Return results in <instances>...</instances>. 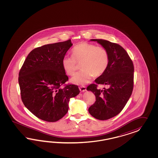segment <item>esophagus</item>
<instances>
[{
  "label": "esophagus",
  "mask_w": 158,
  "mask_h": 158,
  "mask_svg": "<svg viewBox=\"0 0 158 158\" xmlns=\"http://www.w3.org/2000/svg\"><path fill=\"white\" fill-rule=\"evenodd\" d=\"M79 90L81 92H84V91H86V87L84 86H80L79 87Z\"/></svg>",
  "instance_id": "obj_1"
}]
</instances>
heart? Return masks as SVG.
<instances>
[{
	"label": "heart",
	"mask_w": 158,
	"mask_h": 158,
	"mask_svg": "<svg viewBox=\"0 0 158 158\" xmlns=\"http://www.w3.org/2000/svg\"><path fill=\"white\" fill-rule=\"evenodd\" d=\"M72 57L65 56L62 58V68L69 76L77 71V63H81L80 71L72 77L71 81L77 85H84L91 81L92 77L103 74L109 64L110 56L106 49L102 46L87 42L77 44L71 51Z\"/></svg>",
	"instance_id": "b5f03b06"
}]
</instances>
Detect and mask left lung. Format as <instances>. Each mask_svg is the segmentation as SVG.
Masks as SVG:
<instances>
[{
    "instance_id": "1",
    "label": "left lung",
    "mask_w": 158,
    "mask_h": 158,
    "mask_svg": "<svg viewBox=\"0 0 158 158\" xmlns=\"http://www.w3.org/2000/svg\"><path fill=\"white\" fill-rule=\"evenodd\" d=\"M105 48L110 61L106 71L95 80L96 83L87 90L96 96V101L89 108L90 114L97 119L104 120L118 115L132 94L134 85V65L129 54L119 44L102 39H91ZM107 86L102 90L98 85Z\"/></svg>"
}]
</instances>
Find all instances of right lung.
<instances>
[{
  "label": "right lung",
  "instance_id": "obj_1",
  "mask_svg": "<svg viewBox=\"0 0 158 158\" xmlns=\"http://www.w3.org/2000/svg\"><path fill=\"white\" fill-rule=\"evenodd\" d=\"M72 46L70 39L32 50L19 72L21 100L35 116L44 121L61 119L68 110V102L79 93L78 86L64 85L68 77L62 60Z\"/></svg>",
  "mask_w": 158,
  "mask_h": 158
}]
</instances>
